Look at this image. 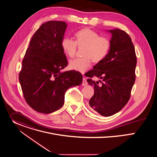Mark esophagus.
I'll return each mask as SVG.
<instances>
[{
  "instance_id": "1",
  "label": "esophagus",
  "mask_w": 157,
  "mask_h": 157,
  "mask_svg": "<svg viewBox=\"0 0 157 157\" xmlns=\"http://www.w3.org/2000/svg\"><path fill=\"white\" fill-rule=\"evenodd\" d=\"M82 86H86L87 85V80H86V78L83 77V79H82Z\"/></svg>"
}]
</instances>
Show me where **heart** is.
I'll return each mask as SVG.
<instances>
[{"instance_id": "heart-1", "label": "heart", "mask_w": 157, "mask_h": 157, "mask_svg": "<svg viewBox=\"0 0 157 157\" xmlns=\"http://www.w3.org/2000/svg\"><path fill=\"white\" fill-rule=\"evenodd\" d=\"M61 46L64 54L72 58L75 55L77 46L83 48L84 57L72 59L69 63V68L76 71L84 73L91 66L92 60L95 63L101 61L108 54L110 41L104 36L89 29H81L75 33V41L65 36L61 42Z\"/></svg>"}]
</instances>
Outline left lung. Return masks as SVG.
<instances>
[{"label":"left lung","mask_w":157,"mask_h":157,"mask_svg":"<svg viewBox=\"0 0 157 157\" xmlns=\"http://www.w3.org/2000/svg\"><path fill=\"white\" fill-rule=\"evenodd\" d=\"M108 32L112 34L108 54L86 75L89 78L88 84L94 88L89 104L93 110L105 117L116 114L128 102L136 81L137 64L130 36L117 29ZM93 77L99 80H93Z\"/></svg>","instance_id":"left-lung-1"}]
</instances>
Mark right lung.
<instances>
[{
    "mask_svg": "<svg viewBox=\"0 0 157 157\" xmlns=\"http://www.w3.org/2000/svg\"><path fill=\"white\" fill-rule=\"evenodd\" d=\"M66 28L62 21L43 24L32 36L22 61L19 73L22 92L27 104L40 113L60 109L66 91L82 81L78 71H61L68 65L61 46Z\"/></svg>",
    "mask_w": 157,
    "mask_h": 157,
    "instance_id": "obj_1",
    "label": "right lung"
}]
</instances>
